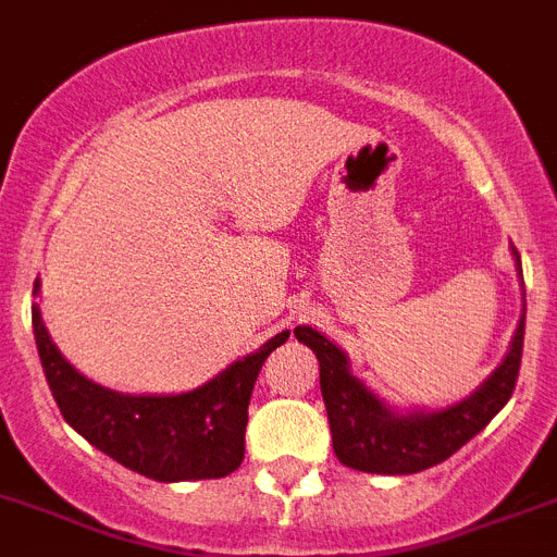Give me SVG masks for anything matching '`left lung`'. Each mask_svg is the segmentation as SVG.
<instances>
[{
  "mask_svg": "<svg viewBox=\"0 0 557 557\" xmlns=\"http://www.w3.org/2000/svg\"><path fill=\"white\" fill-rule=\"evenodd\" d=\"M521 275V256L512 247ZM523 321L527 298L509 352L475 393L441 410H395L372 393L364 381L352 375L347 352L315 327H296V338L307 344L321 370V395L327 407L333 449L344 467L375 475H412L447 461L449 455L475 438L509 401L516 389L523 352Z\"/></svg>",
  "mask_w": 557,
  "mask_h": 557,
  "instance_id": "8db88e82",
  "label": "left lung"
}]
</instances>
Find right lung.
<instances>
[{
	"label": "right lung",
	"instance_id": "1",
	"mask_svg": "<svg viewBox=\"0 0 557 557\" xmlns=\"http://www.w3.org/2000/svg\"><path fill=\"white\" fill-rule=\"evenodd\" d=\"M34 296H39V282ZM30 315L41 370L64 421L113 461L164 484L224 478L242 467L252 384L264 358L289 338V330L273 335L187 393L131 395L82 375L50 342L39 305Z\"/></svg>",
	"mask_w": 557,
	"mask_h": 557
}]
</instances>
